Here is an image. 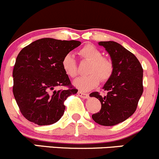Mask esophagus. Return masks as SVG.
I'll list each match as a JSON object with an SVG mask.
<instances>
[{
	"mask_svg": "<svg viewBox=\"0 0 159 159\" xmlns=\"http://www.w3.org/2000/svg\"><path fill=\"white\" fill-rule=\"evenodd\" d=\"M78 95L80 97V98H84V99H87V98L89 97V96H88V93H83V92H81V91H78Z\"/></svg>",
	"mask_w": 159,
	"mask_h": 159,
	"instance_id": "esophagus-1",
	"label": "esophagus"
}]
</instances>
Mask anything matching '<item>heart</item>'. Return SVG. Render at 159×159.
I'll return each mask as SVG.
<instances>
[{"label":"heart","mask_w":159,"mask_h":159,"mask_svg":"<svg viewBox=\"0 0 159 159\" xmlns=\"http://www.w3.org/2000/svg\"><path fill=\"white\" fill-rule=\"evenodd\" d=\"M81 58L90 61L88 68L89 75L81 76L73 81V85L81 91H89L99 84L100 79L104 82L110 79L113 71V62L107 58L103 57V54L92 44L85 45L79 51ZM61 67L65 73L71 78L78 74V66L72 54L68 53L61 60Z\"/></svg>","instance_id":"heart-1"}]
</instances>
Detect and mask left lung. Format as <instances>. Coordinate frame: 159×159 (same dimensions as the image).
Returning <instances> with one entry per match:
<instances>
[{
	"mask_svg": "<svg viewBox=\"0 0 159 159\" xmlns=\"http://www.w3.org/2000/svg\"><path fill=\"white\" fill-rule=\"evenodd\" d=\"M98 44L110 54L113 71L103 88L107 95L101 96L97 91L90 93L101 103V110L93 113L92 119L102 126H114L136 111L143 92V69L138 58L119 43L107 41Z\"/></svg>",
	"mask_w": 159,
	"mask_h": 159,
	"instance_id": "obj_1",
	"label": "left lung"
}]
</instances>
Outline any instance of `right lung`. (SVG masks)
Here are the masks:
<instances>
[{"label": "right lung", "instance_id": "right-lung-1", "mask_svg": "<svg viewBox=\"0 0 159 159\" xmlns=\"http://www.w3.org/2000/svg\"><path fill=\"white\" fill-rule=\"evenodd\" d=\"M81 45L75 40L43 38L20 52L13 71V93L23 116L39 126L56 123L66 109L64 102L78 90L61 67L66 54ZM68 88L55 89L58 86Z\"/></svg>", "mask_w": 159, "mask_h": 159}]
</instances>
